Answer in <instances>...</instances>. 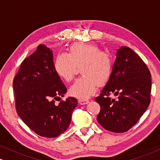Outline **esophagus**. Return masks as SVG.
Here are the masks:
<instances>
[{
	"instance_id": "obj_1",
	"label": "esophagus",
	"mask_w": 160,
	"mask_h": 160,
	"mask_svg": "<svg viewBox=\"0 0 160 160\" xmlns=\"http://www.w3.org/2000/svg\"><path fill=\"white\" fill-rule=\"evenodd\" d=\"M78 103L81 105H85V104H87L89 103V100H84V99H79L78 100Z\"/></svg>"
}]
</instances>
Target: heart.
Here are the masks:
<instances>
[{
	"instance_id": "1",
	"label": "heart",
	"mask_w": 160,
	"mask_h": 160,
	"mask_svg": "<svg viewBox=\"0 0 160 160\" xmlns=\"http://www.w3.org/2000/svg\"><path fill=\"white\" fill-rule=\"evenodd\" d=\"M82 67L83 76L78 78L71 86L72 96L86 99L97 91L98 85L108 82L112 72L110 55L101 51L93 44H75L69 48V53H60L54 62L55 72L66 82H70Z\"/></svg>"
}]
</instances>
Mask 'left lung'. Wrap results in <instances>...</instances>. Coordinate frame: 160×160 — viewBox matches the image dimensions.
<instances>
[{"label":"left lung","mask_w":160,"mask_h":160,"mask_svg":"<svg viewBox=\"0 0 160 160\" xmlns=\"http://www.w3.org/2000/svg\"><path fill=\"white\" fill-rule=\"evenodd\" d=\"M151 75L145 62L128 47L116 52L110 78L95 101L100 106L97 120L109 132L122 133L138 122L150 103ZM111 94L118 96L116 99Z\"/></svg>","instance_id":"8db88e82"}]
</instances>
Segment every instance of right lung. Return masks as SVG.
<instances>
[{
	"instance_id": "add662e5",
	"label": "right lung",
	"mask_w": 160,
	"mask_h": 160,
	"mask_svg": "<svg viewBox=\"0 0 160 160\" xmlns=\"http://www.w3.org/2000/svg\"><path fill=\"white\" fill-rule=\"evenodd\" d=\"M12 86L17 114L35 133L56 138L68 128L78 101L74 98L60 100L66 88L55 72L49 48L40 44L22 61Z\"/></svg>"
}]
</instances>
